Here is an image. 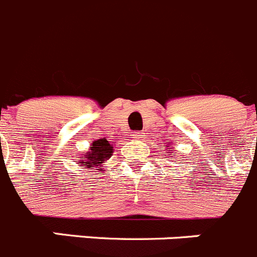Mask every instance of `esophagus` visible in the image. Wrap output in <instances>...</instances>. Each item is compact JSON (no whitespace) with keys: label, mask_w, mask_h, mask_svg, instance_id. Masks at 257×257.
I'll return each instance as SVG.
<instances>
[{"label":"esophagus","mask_w":257,"mask_h":257,"mask_svg":"<svg viewBox=\"0 0 257 257\" xmlns=\"http://www.w3.org/2000/svg\"><path fill=\"white\" fill-rule=\"evenodd\" d=\"M144 133H141V131H136V133H134L133 138L135 139V140H140V139L144 138Z\"/></svg>","instance_id":"obj_1"}]
</instances>
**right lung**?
Returning <instances> with one entry per match:
<instances>
[{
  "mask_svg": "<svg viewBox=\"0 0 257 257\" xmlns=\"http://www.w3.org/2000/svg\"><path fill=\"white\" fill-rule=\"evenodd\" d=\"M112 153L113 145H110L109 141L105 140V139H99V140L94 141L90 149L84 154L79 163L81 164L84 171L100 168L109 159ZM99 171H102V169H99ZM99 173H102V172H99Z\"/></svg>",
  "mask_w": 257,
  "mask_h": 257,
  "instance_id": "add662e5",
  "label": "right lung"
}]
</instances>
